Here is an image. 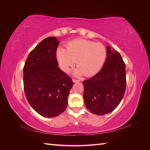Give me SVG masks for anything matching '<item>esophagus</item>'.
Returning a JSON list of instances; mask_svg holds the SVG:
<instances>
[{
	"instance_id": "esophagus-1",
	"label": "esophagus",
	"mask_w": 150,
	"mask_h": 150,
	"mask_svg": "<svg viewBox=\"0 0 150 150\" xmlns=\"http://www.w3.org/2000/svg\"><path fill=\"white\" fill-rule=\"evenodd\" d=\"M72 81H73L74 83H77V82H79V79H72Z\"/></svg>"
}]
</instances>
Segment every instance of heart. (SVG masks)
Masks as SVG:
<instances>
[{"label":"heart","instance_id":"heart-1","mask_svg":"<svg viewBox=\"0 0 150 150\" xmlns=\"http://www.w3.org/2000/svg\"><path fill=\"white\" fill-rule=\"evenodd\" d=\"M66 47L58 48L56 51L59 66L64 72H69L76 61L75 74L91 76L100 71L105 62L106 49L100 42L78 39L68 42Z\"/></svg>","mask_w":150,"mask_h":150}]
</instances>
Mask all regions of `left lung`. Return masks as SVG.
I'll return each mask as SVG.
<instances>
[{
    "instance_id": "left-lung-1",
    "label": "left lung",
    "mask_w": 150,
    "mask_h": 150,
    "mask_svg": "<svg viewBox=\"0 0 150 150\" xmlns=\"http://www.w3.org/2000/svg\"><path fill=\"white\" fill-rule=\"evenodd\" d=\"M107 57L102 69L83 81L84 100L91 112L103 115L119 105L126 91V64L120 54L107 46Z\"/></svg>"
}]
</instances>
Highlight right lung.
Returning <instances> with one entry per match:
<instances>
[{"mask_svg": "<svg viewBox=\"0 0 150 150\" xmlns=\"http://www.w3.org/2000/svg\"><path fill=\"white\" fill-rule=\"evenodd\" d=\"M59 44L55 37L44 39L30 51L23 68L25 97L36 112L47 117L64 111L73 84L70 77L59 67Z\"/></svg>", "mask_w": 150, "mask_h": 150, "instance_id": "obj_1", "label": "right lung"}]
</instances>
